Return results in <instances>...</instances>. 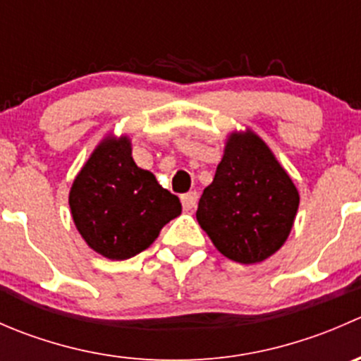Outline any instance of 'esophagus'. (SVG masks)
I'll use <instances>...</instances> for the list:
<instances>
[{"label":"esophagus","instance_id":"obj_1","mask_svg":"<svg viewBox=\"0 0 361 361\" xmlns=\"http://www.w3.org/2000/svg\"><path fill=\"white\" fill-rule=\"evenodd\" d=\"M197 192L192 190L188 192V194H183L181 195V204H183V209L185 211H190L192 207H195V204H197Z\"/></svg>","mask_w":361,"mask_h":361}]
</instances>
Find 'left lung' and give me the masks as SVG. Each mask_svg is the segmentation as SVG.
I'll return each mask as SVG.
<instances>
[{"label":"left lung","instance_id":"8db88e82","mask_svg":"<svg viewBox=\"0 0 361 361\" xmlns=\"http://www.w3.org/2000/svg\"><path fill=\"white\" fill-rule=\"evenodd\" d=\"M297 209V188L267 145L253 133L232 134L197 221L221 255L257 264L285 245Z\"/></svg>","mask_w":361,"mask_h":361}]
</instances>
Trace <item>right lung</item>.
Here are the masks:
<instances>
[{
	"instance_id": "1",
	"label": "right lung",
	"mask_w": 361,
	"mask_h": 361,
	"mask_svg": "<svg viewBox=\"0 0 361 361\" xmlns=\"http://www.w3.org/2000/svg\"><path fill=\"white\" fill-rule=\"evenodd\" d=\"M69 207L87 245L110 260L147 250L181 213L180 199L140 169L127 137L104 140L73 181Z\"/></svg>"
}]
</instances>
